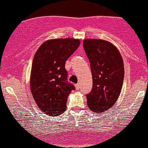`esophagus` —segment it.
Wrapping results in <instances>:
<instances>
[{"label":"esophagus","mask_w":148,"mask_h":148,"mask_svg":"<svg viewBox=\"0 0 148 148\" xmlns=\"http://www.w3.org/2000/svg\"><path fill=\"white\" fill-rule=\"evenodd\" d=\"M75 87H76V89H79L80 87V83L76 84V85H75Z\"/></svg>","instance_id":"1"}]
</instances>
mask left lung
<instances>
[{
	"mask_svg": "<svg viewBox=\"0 0 148 148\" xmlns=\"http://www.w3.org/2000/svg\"><path fill=\"white\" fill-rule=\"evenodd\" d=\"M83 47L93 78L92 89L86 95L87 105L101 113L111 108L120 94L124 76L123 59L117 48L106 41L87 39Z\"/></svg>",
	"mask_w": 148,
	"mask_h": 148,
	"instance_id": "1",
	"label": "left lung"
}]
</instances>
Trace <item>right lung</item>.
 <instances>
[{"label":"right lung","instance_id":"1","mask_svg":"<svg viewBox=\"0 0 148 148\" xmlns=\"http://www.w3.org/2000/svg\"><path fill=\"white\" fill-rule=\"evenodd\" d=\"M80 45L75 39H55L41 45L31 68V90L41 111L49 116L61 115L66 109L68 96L75 89L68 80L65 65Z\"/></svg>","mask_w":148,"mask_h":148}]
</instances>
